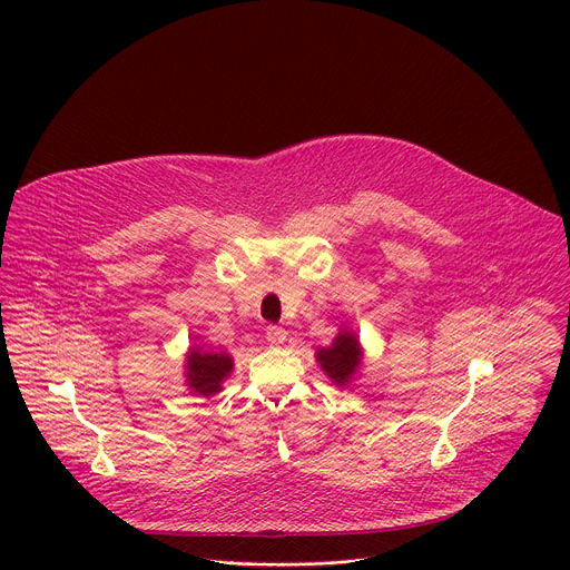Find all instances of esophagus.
Masks as SVG:
<instances>
[{
	"label": "esophagus",
	"instance_id": "obj_1",
	"mask_svg": "<svg viewBox=\"0 0 570 570\" xmlns=\"http://www.w3.org/2000/svg\"><path fill=\"white\" fill-rule=\"evenodd\" d=\"M266 342L271 346H282L286 342V331L282 326H268L266 328Z\"/></svg>",
	"mask_w": 570,
	"mask_h": 570
}]
</instances>
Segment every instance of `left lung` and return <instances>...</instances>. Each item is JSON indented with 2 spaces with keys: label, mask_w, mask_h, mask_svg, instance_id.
Segmentation results:
<instances>
[{
  "label": "left lung",
  "mask_w": 570,
  "mask_h": 570,
  "mask_svg": "<svg viewBox=\"0 0 570 570\" xmlns=\"http://www.w3.org/2000/svg\"><path fill=\"white\" fill-rule=\"evenodd\" d=\"M317 362L322 364V368L335 384H340V386L346 384L351 380V375L355 373V368L360 366L357 337L351 333L337 335L331 348H322L317 353Z\"/></svg>",
  "instance_id": "obj_1"
}]
</instances>
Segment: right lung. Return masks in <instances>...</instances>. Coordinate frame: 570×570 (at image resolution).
I'll return each instance as SVG.
<instances>
[{"label": "right lung", "instance_id": "obj_1", "mask_svg": "<svg viewBox=\"0 0 570 570\" xmlns=\"http://www.w3.org/2000/svg\"><path fill=\"white\" fill-rule=\"evenodd\" d=\"M233 360L226 353H188V386L199 395H213L219 391L222 380L230 373Z\"/></svg>", "mask_w": 570, "mask_h": 570}]
</instances>
